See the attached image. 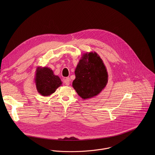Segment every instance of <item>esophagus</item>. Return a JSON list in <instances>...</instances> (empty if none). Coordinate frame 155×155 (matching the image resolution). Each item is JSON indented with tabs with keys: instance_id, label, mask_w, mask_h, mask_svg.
Segmentation results:
<instances>
[{
	"instance_id": "34e87169",
	"label": "esophagus",
	"mask_w": 155,
	"mask_h": 155,
	"mask_svg": "<svg viewBox=\"0 0 155 155\" xmlns=\"http://www.w3.org/2000/svg\"><path fill=\"white\" fill-rule=\"evenodd\" d=\"M64 82L65 83V84L67 86L69 85V84H70V79H69V78H65L64 79Z\"/></svg>"
}]
</instances>
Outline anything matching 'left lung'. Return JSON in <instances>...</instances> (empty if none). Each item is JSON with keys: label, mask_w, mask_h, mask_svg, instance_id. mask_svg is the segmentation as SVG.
I'll list each match as a JSON object with an SVG mask.
<instances>
[{"label": "left lung", "mask_w": 155, "mask_h": 155, "mask_svg": "<svg viewBox=\"0 0 155 155\" xmlns=\"http://www.w3.org/2000/svg\"><path fill=\"white\" fill-rule=\"evenodd\" d=\"M72 86L82 99L98 95L106 87L108 73L102 59L95 52L82 55L75 69Z\"/></svg>", "instance_id": "obj_1"}]
</instances>
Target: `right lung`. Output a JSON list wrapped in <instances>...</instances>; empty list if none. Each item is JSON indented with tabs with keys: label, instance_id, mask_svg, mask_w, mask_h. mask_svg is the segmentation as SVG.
Returning a JSON list of instances; mask_svg holds the SVG:
<instances>
[{
	"label": "right lung",
	"instance_id": "1",
	"mask_svg": "<svg viewBox=\"0 0 155 155\" xmlns=\"http://www.w3.org/2000/svg\"><path fill=\"white\" fill-rule=\"evenodd\" d=\"M35 82L38 92L44 97L51 95L62 85L61 79L54 74L52 70L47 67H38Z\"/></svg>",
	"mask_w": 155,
	"mask_h": 155
}]
</instances>
